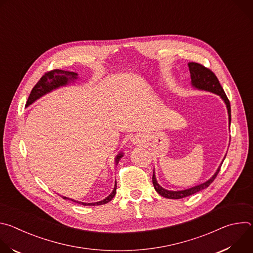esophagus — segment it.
Listing matches in <instances>:
<instances>
[{
  "label": "esophagus",
  "mask_w": 253,
  "mask_h": 253,
  "mask_svg": "<svg viewBox=\"0 0 253 253\" xmlns=\"http://www.w3.org/2000/svg\"><path fill=\"white\" fill-rule=\"evenodd\" d=\"M133 142H134V144H137V143H138V140H137V139H133Z\"/></svg>",
  "instance_id": "1"
}]
</instances>
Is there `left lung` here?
I'll return each mask as SVG.
<instances>
[{
	"mask_svg": "<svg viewBox=\"0 0 253 253\" xmlns=\"http://www.w3.org/2000/svg\"><path fill=\"white\" fill-rule=\"evenodd\" d=\"M188 67H189V72H190L191 86L194 89L201 90V91H206V92H210V93L218 95L223 100V102L225 103L227 113H228V124H229V130H230V122H231L230 103H229V100H228L227 96L225 95V92H224L223 88L221 87L217 77L215 76V74L213 73L212 71H210L209 69L205 68L204 66H202L198 63L190 62V63H188ZM225 157H226V155L224 156V158L221 161L220 165L218 166L217 170H216V172L207 180V181H205L201 184H198L196 186L184 189V190L174 191V190H168V189L163 188L157 182V179H156V176H155V170H153L152 182H153L154 188H155V190L157 191L158 194H160L161 196H163L165 198H169V199H180V198H184V197L190 196L192 194H195V193L207 188L214 181V179L216 178V176H217Z\"/></svg>",
	"mask_w": 253,
	"mask_h": 253,
	"instance_id": "left-lung-1",
	"label": "left lung"
}]
</instances>
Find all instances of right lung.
<instances>
[{"mask_svg":"<svg viewBox=\"0 0 253 253\" xmlns=\"http://www.w3.org/2000/svg\"><path fill=\"white\" fill-rule=\"evenodd\" d=\"M77 79H78V74L75 73V72L64 71V70H59V69L48 72V73H46L39 80V82L35 85V87L31 91V94H30V96L28 98L26 106L28 107V106L32 105L35 101H37L41 97L45 96L46 94H48V93H50V92H52V91H54L56 89H59L60 87H64V86H67V85H69L71 83H74ZM123 155H124L123 152H120L118 155H116V157H115V165L118 164V162L123 157ZM116 188H117V183L115 181V185H114L113 191L109 195H108L106 198H104L101 201L92 202V203L81 202V201L72 199V198H69V197H66V196H62V198L66 199V200H71V201L79 203V204H82L84 206H88V205L89 206L102 205V204L108 203V202L111 201L113 199V197L116 194Z\"/></svg>","mask_w":253,"mask_h":253,"instance_id":"right-lung-1","label":"right lung"}]
</instances>
